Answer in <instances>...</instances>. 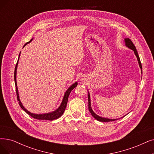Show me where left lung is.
<instances>
[{
  "label": "left lung",
  "instance_id": "left-lung-1",
  "mask_svg": "<svg viewBox=\"0 0 154 154\" xmlns=\"http://www.w3.org/2000/svg\"><path fill=\"white\" fill-rule=\"evenodd\" d=\"M125 44H126V45L128 47L130 48L131 49H132V50L134 51V54L136 55V56L137 57V59H138V63H139V66H140V67L141 69V72H142V66H141V61H140V57H139V56L138 54V52L137 51L136 49V47H135L134 45L133 44V43L132 42V41L130 39V38H125ZM88 110L91 113V114L92 115V116L94 117V118H95L97 120L99 121H101V122H109V121H115L116 119H107V118H102V117H100L97 116L96 114L94 113V112L91 109V103H90V94L88 93Z\"/></svg>",
  "mask_w": 154,
  "mask_h": 154
}]
</instances>
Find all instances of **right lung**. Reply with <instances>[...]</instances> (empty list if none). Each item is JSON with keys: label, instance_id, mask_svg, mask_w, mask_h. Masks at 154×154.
Masks as SVG:
<instances>
[{"label": "right lung", "instance_id": "right-lung-1", "mask_svg": "<svg viewBox=\"0 0 154 154\" xmlns=\"http://www.w3.org/2000/svg\"><path fill=\"white\" fill-rule=\"evenodd\" d=\"M31 41H32V40H31L29 42H30ZM29 42H27L26 44L24 45V47ZM20 54L19 55V57H20ZM18 60H19V59H18ZM18 60H17V62L16 63V67H15V69H14V82H15V85H16V95H17V101L19 102L18 103H19V105L20 106L21 108L24 110L28 115H29L30 116H32V118H33L34 119H40V120H50V121H52V120H54V119H56L59 118H60V117L63 115V114L64 113V110H65V109L66 107V106H67V100H68V97H69V95L71 93V91L75 88V87H76V86L78 85V83L76 82L74 83L73 85H72L71 87L67 89V90L66 91V93L64 94V98H63V102L62 103H61V105L60 106V107L56 110H55V111L52 112H51V113H47V114H33V113H31L30 112L28 111V110L24 108L22 103L20 100V98H19V94H18V90H17V84H16V69H17V64H18Z\"/></svg>", "mask_w": 154, "mask_h": 154}]
</instances>
